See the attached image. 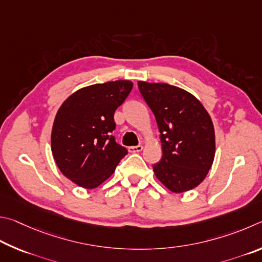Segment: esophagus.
<instances>
[{
  "instance_id": "34e87169",
  "label": "esophagus",
  "mask_w": 262,
  "mask_h": 262,
  "mask_svg": "<svg viewBox=\"0 0 262 262\" xmlns=\"http://www.w3.org/2000/svg\"><path fill=\"white\" fill-rule=\"evenodd\" d=\"M143 146L141 145H138V146H130L128 147V152L130 153H138V152H141L143 150Z\"/></svg>"
}]
</instances>
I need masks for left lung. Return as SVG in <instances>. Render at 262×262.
Here are the masks:
<instances>
[{"label": "left lung", "mask_w": 262, "mask_h": 262, "mask_svg": "<svg viewBox=\"0 0 262 262\" xmlns=\"http://www.w3.org/2000/svg\"><path fill=\"white\" fill-rule=\"evenodd\" d=\"M157 119L162 158L153 166L158 180L175 193L203 182L215 157L214 125L203 103L185 90L164 82L138 81Z\"/></svg>", "instance_id": "obj_1"}]
</instances>
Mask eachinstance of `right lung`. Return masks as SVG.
Here are the masks:
<instances>
[{
	"label": "right lung",
	"mask_w": 262,
	"mask_h": 262,
	"mask_svg": "<svg viewBox=\"0 0 262 262\" xmlns=\"http://www.w3.org/2000/svg\"><path fill=\"white\" fill-rule=\"evenodd\" d=\"M134 82L108 81L78 90L55 116L52 153L64 176L84 189H95L113 175L127 149L115 141L114 114Z\"/></svg>",
	"instance_id": "right-lung-1"
}]
</instances>
